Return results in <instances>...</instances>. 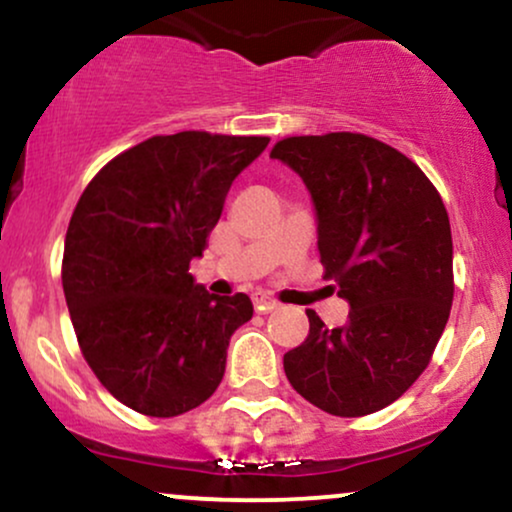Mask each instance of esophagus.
Segmentation results:
<instances>
[{
    "instance_id": "obj_1",
    "label": "esophagus",
    "mask_w": 512,
    "mask_h": 512,
    "mask_svg": "<svg viewBox=\"0 0 512 512\" xmlns=\"http://www.w3.org/2000/svg\"><path fill=\"white\" fill-rule=\"evenodd\" d=\"M252 305H255L257 313H269V310L276 308V301L264 296V293H252Z\"/></svg>"
}]
</instances>
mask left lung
<instances>
[{
    "instance_id": "left-lung-1",
    "label": "left lung",
    "mask_w": 512,
    "mask_h": 512,
    "mask_svg": "<svg viewBox=\"0 0 512 512\" xmlns=\"http://www.w3.org/2000/svg\"><path fill=\"white\" fill-rule=\"evenodd\" d=\"M269 156L308 187L320 262L351 308L334 330L308 310V337L284 354L286 378L327 414L385 409L424 373L450 317L443 199L414 161L366 134L289 137Z\"/></svg>"
}]
</instances>
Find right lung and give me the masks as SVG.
<instances>
[{"label": "right lung", "mask_w": 512, "mask_h": 512, "mask_svg": "<svg viewBox=\"0 0 512 512\" xmlns=\"http://www.w3.org/2000/svg\"><path fill=\"white\" fill-rule=\"evenodd\" d=\"M267 137H151L101 168L64 240L62 286L81 354L105 390L146 416L185 414L214 395L245 293L195 284L233 180Z\"/></svg>", "instance_id": "1"}]
</instances>
